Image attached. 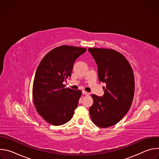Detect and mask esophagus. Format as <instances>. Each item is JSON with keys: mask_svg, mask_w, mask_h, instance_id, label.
I'll use <instances>...</instances> for the list:
<instances>
[{"mask_svg": "<svg viewBox=\"0 0 159 159\" xmlns=\"http://www.w3.org/2000/svg\"><path fill=\"white\" fill-rule=\"evenodd\" d=\"M82 94H83L84 95H85V96H89V95L90 94L89 93L85 91V90H82Z\"/></svg>", "mask_w": 159, "mask_h": 159, "instance_id": "esophagus-1", "label": "esophagus"}]
</instances>
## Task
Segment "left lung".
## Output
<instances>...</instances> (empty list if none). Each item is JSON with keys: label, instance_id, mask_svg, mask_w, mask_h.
Returning a JSON list of instances; mask_svg holds the SVG:
<instances>
[{"label": "left lung", "instance_id": "left-lung-1", "mask_svg": "<svg viewBox=\"0 0 159 159\" xmlns=\"http://www.w3.org/2000/svg\"><path fill=\"white\" fill-rule=\"evenodd\" d=\"M88 51L98 65L99 80L106 84L102 97L92 94L90 116L96 125L107 128L118 123L131 107L134 92L133 72L126 58L116 50L90 48Z\"/></svg>", "mask_w": 159, "mask_h": 159}]
</instances>
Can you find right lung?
Here are the masks:
<instances>
[{
	"label": "right lung",
	"mask_w": 159,
	"mask_h": 159,
	"mask_svg": "<svg viewBox=\"0 0 159 159\" xmlns=\"http://www.w3.org/2000/svg\"><path fill=\"white\" fill-rule=\"evenodd\" d=\"M87 49L63 45L48 52L40 61L33 85V102L38 114L48 123L59 126L69 121L82 91L65 87L76 59Z\"/></svg>",
	"instance_id": "right-lung-1"
}]
</instances>
